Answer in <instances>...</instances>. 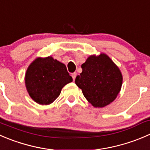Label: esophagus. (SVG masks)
Instances as JSON below:
<instances>
[{"mask_svg":"<svg viewBox=\"0 0 150 150\" xmlns=\"http://www.w3.org/2000/svg\"><path fill=\"white\" fill-rule=\"evenodd\" d=\"M76 76H77V73H76V72H73V73H72V79H73V81H75V78H76Z\"/></svg>","mask_w":150,"mask_h":150,"instance_id":"34e87169","label":"esophagus"}]
</instances>
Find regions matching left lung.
I'll list each match as a JSON object with an SVG mask.
<instances>
[{
  "instance_id": "8db88e82",
  "label": "left lung",
  "mask_w": 150,
  "mask_h": 150,
  "mask_svg": "<svg viewBox=\"0 0 150 150\" xmlns=\"http://www.w3.org/2000/svg\"><path fill=\"white\" fill-rule=\"evenodd\" d=\"M81 68L75 84L94 107H105L115 100L121 89L122 75L108 56L104 53L89 56Z\"/></svg>"
}]
</instances>
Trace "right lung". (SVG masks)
Listing matches in <instances>:
<instances>
[{"mask_svg":"<svg viewBox=\"0 0 150 150\" xmlns=\"http://www.w3.org/2000/svg\"><path fill=\"white\" fill-rule=\"evenodd\" d=\"M66 66L53 58H37L25 73V85L30 97L40 105L53 103L62 88L72 82Z\"/></svg>","mask_w":150,"mask_h":150,"instance_id":"1","label":"right lung"}]
</instances>
